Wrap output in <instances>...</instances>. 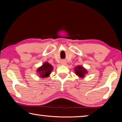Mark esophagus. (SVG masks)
<instances>
[{
    "instance_id": "esophagus-1",
    "label": "esophagus",
    "mask_w": 122,
    "mask_h": 122,
    "mask_svg": "<svg viewBox=\"0 0 122 122\" xmlns=\"http://www.w3.org/2000/svg\"><path fill=\"white\" fill-rule=\"evenodd\" d=\"M61 64L62 65H66V61H61Z\"/></svg>"
}]
</instances>
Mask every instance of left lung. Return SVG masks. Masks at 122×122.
<instances>
[{
    "mask_svg": "<svg viewBox=\"0 0 122 122\" xmlns=\"http://www.w3.org/2000/svg\"><path fill=\"white\" fill-rule=\"evenodd\" d=\"M74 71L76 75L80 78H83L85 77L86 74H88V71L82 66H77L74 68Z\"/></svg>",
    "mask_w": 122,
    "mask_h": 122,
    "instance_id": "1",
    "label": "left lung"
}]
</instances>
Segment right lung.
<instances>
[{
    "instance_id": "add662e5",
    "label": "right lung",
    "mask_w": 122,
    "mask_h": 122,
    "mask_svg": "<svg viewBox=\"0 0 122 122\" xmlns=\"http://www.w3.org/2000/svg\"><path fill=\"white\" fill-rule=\"evenodd\" d=\"M53 70V66L49 63L48 62H45L42 66L37 69L36 73H38L39 77L47 78L49 77Z\"/></svg>"
}]
</instances>
